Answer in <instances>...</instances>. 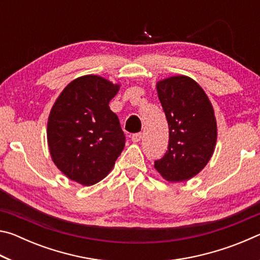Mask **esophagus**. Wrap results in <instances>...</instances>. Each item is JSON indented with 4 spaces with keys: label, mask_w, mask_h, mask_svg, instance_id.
<instances>
[{
    "label": "esophagus",
    "mask_w": 260,
    "mask_h": 260,
    "mask_svg": "<svg viewBox=\"0 0 260 260\" xmlns=\"http://www.w3.org/2000/svg\"><path fill=\"white\" fill-rule=\"evenodd\" d=\"M142 139V133H136L132 135V141H133L134 143H138Z\"/></svg>",
    "instance_id": "1"
}]
</instances>
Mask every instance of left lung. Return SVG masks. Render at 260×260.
Instances as JSON below:
<instances>
[{
    "label": "left lung",
    "mask_w": 260,
    "mask_h": 260,
    "mask_svg": "<svg viewBox=\"0 0 260 260\" xmlns=\"http://www.w3.org/2000/svg\"><path fill=\"white\" fill-rule=\"evenodd\" d=\"M169 124V147L155 169L170 182H181L199 174L213 155L217 120L208 95L186 76H174L156 85Z\"/></svg>",
    "instance_id": "obj_1"
}]
</instances>
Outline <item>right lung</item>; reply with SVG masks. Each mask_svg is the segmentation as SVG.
<instances>
[{
  "mask_svg": "<svg viewBox=\"0 0 260 260\" xmlns=\"http://www.w3.org/2000/svg\"><path fill=\"white\" fill-rule=\"evenodd\" d=\"M120 85L100 76L79 77L64 88L48 118L50 156L60 172L82 186L110 173L125 147V134L109 103Z\"/></svg>",
  "mask_w": 260,
  "mask_h": 260,
  "instance_id": "1",
  "label": "right lung"
}]
</instances>
